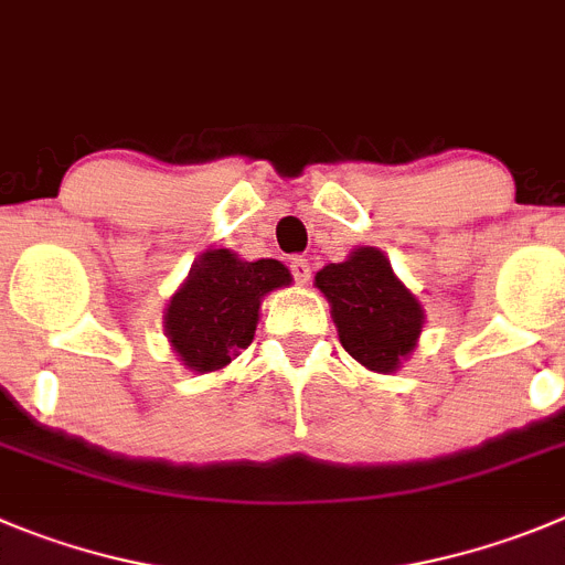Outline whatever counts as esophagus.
I'll return each instance as SVG.
<instances>
[{"mask_svg": "<svg viewBox=\"0 0 565 565\" xmlns=\"http://www.w3.org/2000/svg\"><path fill=\"white\" fill-rule=\"evenodd\" d=\"M291 274H294V279H297L299 286H308L310 263L305 260V257H294V260H291Z\"/></svg>", "mask_w": 565, "mask_h": 565, "instance_id": "obj_1", "label": "esophagus"}]
</instances>
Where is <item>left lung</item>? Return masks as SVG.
<instances>
[{
	"label": "left lung",
	"mask_w": 565,
	"mask_h": 565,
	"mask_svg": "<svg viewBox=\"0 0 565 565\" xmlns=\"http://www.w3.org/2000/svg\"><path fill=\"white\" fill-rule=\"evenodd\" d=\"M339 341L361 366L381 375L401 370L420 341L426 310L375 246L353 248L347 260L317 271Z\"/></svg>",
	"instance_id": "left-lung-1"
}]
</instances>
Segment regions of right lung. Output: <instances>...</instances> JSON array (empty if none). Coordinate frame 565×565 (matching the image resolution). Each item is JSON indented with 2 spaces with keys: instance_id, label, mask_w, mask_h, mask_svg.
Instances as JSON below:
<instances>
[{
  "instance_id": "obj_1",
  "label": "right lung",
  "mask_w": 565,
  "mask_h": 565,
  "mask_svg": "<svg viewBox=\"0 0 565 565\" xmlns=\"http://www.w3.org/2000/svg\"><path fill=\"white\" fill-rule=\"evenodd\" d=\"M279 260L248 263L230 248H210L190 268L164 308V335L190 372H218L255 339L266 294L291 286Z\"/></svg>"
}]
</instances>
